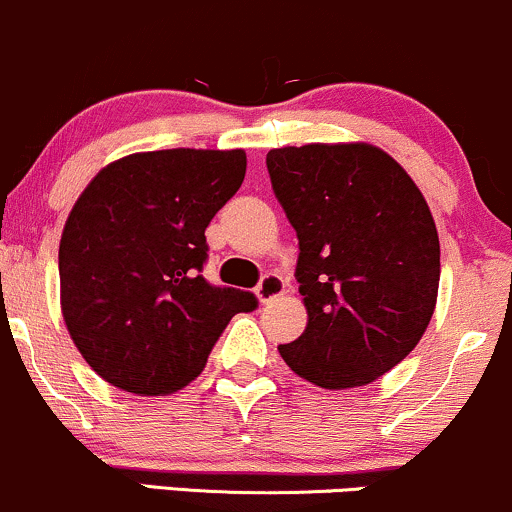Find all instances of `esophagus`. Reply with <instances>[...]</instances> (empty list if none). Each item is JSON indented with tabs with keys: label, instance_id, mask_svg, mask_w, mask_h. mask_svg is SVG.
<instances>
[{
	"label": "esophagus",
	"instance_id": "obj_1",
	"mask_svg": "<svg viewBox=\"0 0 512 512\" xmlns=\"http://www.w3.org/2000/svg\"><path fill=\"white\" fill-rule=\"evenodd\" d=\"M283 292H285V280L280 278V275H275V273L263 275L261 283H258V287H256V297L263 304L278 300V297L283 295Z\"/></svg>",
	"mask_w": 512,
	"mask_h": 512
}]
</instances>
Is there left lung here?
Instances as JSON below:
<instances>
[{"instance_id":"1","label":"left lung","mask_w":512,"mask_h":512,"mask_svg":"<svg viewBox=\"0 0 512 512\" xmlns=\"http://www.w3.org/2000/svg\"><path fill=\"white\" fill-rule=\"evenodd\" d=\"M275 198L300 239L307 329L278 346L321 389L375 382L421 341L438 302L440 241L418 186L367 142L271 149Z\"/></svg>"}]
</instances>
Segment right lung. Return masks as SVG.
Instances as JSON below:
<instances>
[{
  "mask_svg": "<svg viewBox=\"0 0 512 512\" xmlns=\"http://www.w3.org/2000/svg\"><path fill=\"white\" fill-rule=\"evenodd\" d=\"M244 149H159L103 166L60 239V304L74 346L113 387L179 392L256 297L200 275L205 227L239 191Z\"/></svg>",
  "mask_w": 512,
  "mask_h": 512,
  "instance_id": "obj_1",
  "label": "right lung"
}]
</instances>
